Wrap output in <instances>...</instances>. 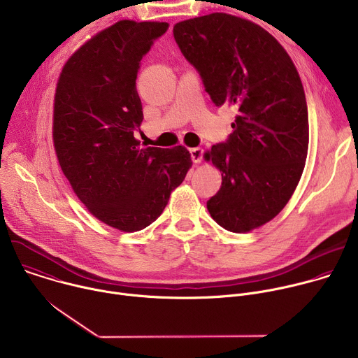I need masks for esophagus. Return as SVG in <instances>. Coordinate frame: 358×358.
<instances>
[{
	"mask_svg": "<svg viewBox=\"0 0 358 358\" xmlns=\"http://www.w3.org/2000/svg\"><path fill=\"white\" fill-rule=\"evenodd\" d=\"M191 152V159L194 163H199L202 160V155H203V150L199 147H194L189 150Z\"/></svg>",
	"mask_w": 358,
	"mask_h": 358,
	"instance_id": "obj_1",
	"label": "esophagus"
}]
</instances>
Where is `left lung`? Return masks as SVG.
<instances>
[{
    "instance_id": "8db88e82",
    "label": "left lung",
    "mask_w": 358,
    "mask_h": 358,
    "mask_svg": "<svg viewBox=\"0 0 358 358\" xmlns=\"http://www.w3.org/2000/svg\"><path fill=\"white\" fill-rule=\"evenodd\" d=\"M174 38L214 103L236 112L228 141L203 155L222 176L208 213L227 231L257 229L285 208L308 157L309 116L297 69L266 29L231 14L177 22Z\"/></svg>"
}]
</instances>
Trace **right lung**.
<instances>
[{
	"label": "right lung",
	"instance_id": "right-lung-1",
	"mask_svg": "<svg viewBox=\"0 0 358 358\" xmlns=\"http://www.w3.org/2000/svg\"><path fill=\"white\" fill-rule=\"evenodd\" d=\"M167 22L122 20L71 55L58 78L52 138L59 166L99 221L136 232L155 222L192 166L184 145H141L140 61Z\"/></svg>",
	"mask_w": 358,
	"mask_h": 358
}]
</instances>
